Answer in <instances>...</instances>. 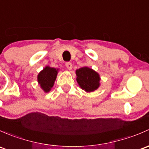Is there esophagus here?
Masks as SVG:
<instances>
[{
  "label": "esophagus",
  "mask_w": 149,
  "mask_h": 149,
  "mask_svg": "<svg viewBox=\"0 0 149 149\" xmlns=\"http://www.w3.org/2000/svg\"><path fill=\"white\" fill-rule=\"evenodd\" d=\"M65 66H66V68H68V70H71L72 69V63L70 62H66V63H65Z\"/></svg>",
  "instance_id": "1"
}]
</instances>
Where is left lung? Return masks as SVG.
<instances>
[{
    "instance_id": "obj_1",
    "label": "left lung",
    "mask_w": 149,
    "mask_h": 149,
    "mask_svg": "<svg viewBox=\"0 0 149 149\" xmlns=\"http://www.w3.org/2000/svg\"><path fill=\"white\" fill-rule=\"evenodd\" d=\"M76 81L83 90L92 92L100 86V76L97 72L88 67H83L76 70Z\"/></svg>"
}]
</instances>
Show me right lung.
Returning <instances> with one entry per match:
<instances>
[{
  "label": "right lung",
  "mask_w": 149,
  "mask_h": 149,
  "mask_svg": "<svg viewBox=\"0 0 149 149\" xmlns=\"http://www.w3.org/2000/svg\"><path fill=\"white\" fill-rule=\"evenodd\" d=\"M58 69L46 66L38 75V82L46 93L49 92L54 86Z\"/></svg>",
  "instance_id": "add662e5"
}]
</instances>
